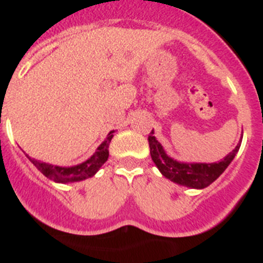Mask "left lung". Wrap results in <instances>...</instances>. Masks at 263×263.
Listing matches in <instances>:
<instances>
[{"instance_id":"left-lung-1","label":"left lung","mask_w":263,"mask_h":263,"mask_svg":"<svg viewBox=\"0 0 263 263\" xmlns=\"http://www.w3.org/2000/svg\"><path fill=\"white\" fill-rule=\"evenodd\" d=\"M148 143H149L151 157H152L160 172L163 173V176H165L166 179H170L171 181L177 182L180 185L197 189L206 188L214 180L218 179L221 173L227 170L228 165L232 163V160L234 159L239 147H241V143H238L237 147L218 163L186 164L179 163L165 154L161 144L154 136V129L151 131L149 136H148Z\"/></svg>"}]
</instances>
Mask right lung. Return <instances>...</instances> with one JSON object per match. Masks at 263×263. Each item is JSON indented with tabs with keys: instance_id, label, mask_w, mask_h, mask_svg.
<instances>
[{
	"instance_id": "right-lung-1",
	"label": "right lung",
	"mask_w": 263,
	"mask_h": 263,
	"mask_svg": "<svg viewBox=\"0 0 263 263\" xmlns=\"http://www.w3.org/2000/svg\"><path fill=\"white\" fill-rule=\"evenodd\" d=\"M114 131H111L107 136L106 140L98 147L97 152L92 155L88 160H86L84 163L79 164V165L74 166H58V165H51V164L42 163L35 159L29 157L31 163L46 176L47 179L52 180L55 182H74V181H81V180L88 179L91 176L99 171V168L103 165L108 159V147L111 143V139L114 138Z\"/></svg>"
}]
</instances>
